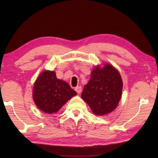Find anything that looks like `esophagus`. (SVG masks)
I'll use <instances>...</instances> for the list:
<instances>
[{
	"label": "esophagus",
	"instance_id": "1",
	"mask_svg": "<svg viewBox=\"0 0 158 158\" xmlns=\"http://www.w3.org/2000/svg\"><path fill=\"white\" fill-rule=\"evenodd\" d=\"M75 91L77 93V94H81V92L82 90V87L81 86H77V87L75 88Z\"/></svg>",
	"mask_w": 158,
	"mask_h": 158
}]
</instances>
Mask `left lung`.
<instances>
[{
    "instance_id": "left-lung-1",
    "label": "left lung",
    "mask_w": 158,
    "mask_h": 158,
    "mask_svg": "<svg viewBox=\"0 0 158 158\" xmlns=\"http://www.w3.org/2000/svg\"><path fill=\"white\" fill-rule=\"evenodd\" d=\"M123 83L118 71L110 64L93 69L90 81L84 85L81 97L93 113L103 116L116 109L122 96Z\"/></svg>"
}]
</instances>
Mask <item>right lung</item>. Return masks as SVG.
Returning <instances> with one entry per match:
<instances>
[{
	"label": "right lung",
	"mask_w": 158,
	"mask_h": 158,
	"mask_svg": "<svg viewBox=\"0 0 158 158\" xmlns=\"http://www.w3.org/2000/svg\"><path fill=\"white\" fill-rule=\"evenodd\" d=\"M76 94L67 82L57 79L56 73L50 70L43 71L33 88L34 103L39 109L46 114L57 113Z\"/></svg>",
	"instance_id": "right-lung-1"
}]
</instances>
